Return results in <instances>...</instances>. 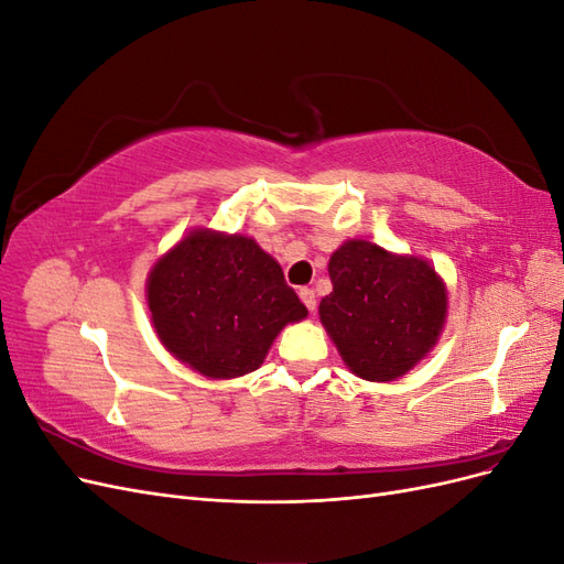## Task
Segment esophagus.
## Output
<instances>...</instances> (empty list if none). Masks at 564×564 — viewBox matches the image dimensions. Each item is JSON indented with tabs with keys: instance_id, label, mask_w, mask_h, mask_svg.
<instances>
[{
	"instance_id": "esophagus-1",
	"label": "esophagus",
	"mask_w": 564,
	"mask_h": 564,
	"mask_svg": "<svg viewBox=\"0 0 564 564\" xmlns=\"http://www.w3.org/2000/svg\"><path fill=\"white\" fill-rule=\"evenodd\" d=\"M299 296H301V301H303L305 308H308V311H315L317 299H315V292H313V289H308V286H301V289H299Z\"/></svg>"
}]
</instances>
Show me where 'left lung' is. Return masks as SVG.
I'll list each match as a JSON object with an SVG mask.
<instances>
[{"mask_svg":"<svg viewBox=\"0 0 564 564\" xmlns=\"http://www.w3.org/2000/svg\"><path fill=\"white\" fill-rule=\"evenodd\" d=\"M329 278L319 319L360 379L395 381L437 344L447 286L429 261L348 240L332 253Z\"/></svg>","mask_w":564,"mask_h":564,"instance_id":"8db88e82","label":"left lung"}]
</instances>
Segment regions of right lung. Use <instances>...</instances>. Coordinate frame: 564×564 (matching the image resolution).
Returning <instances> with one entry per match:
<instances>
[{
    "label": "right lung",
    "mask_w": 564,
    "mask_h": 564,
    "mask_svg": "<svg viewBox=\"0 0 564 564\" xmlns=\"http://www.w3.org/2000/svg\"><path fill=\"white\" fill-rule=\"evenodd\" d=\"M148 308L162 346L207 379L259 369L275 336L308 308L251 237L187 232L152 265Z\"/></svg>",
    "instance_id": "1"
}]
</instances>
